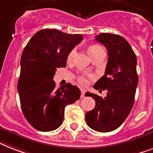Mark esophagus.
<instances>
[{
    "instance_id": "1",
    "label": "esophagus",
    "mask_w": 153,
    "mask_h": 153,
    "mask_svg": "<svg viewBox=\"0 0 153 153\" xmlns=\"http://www.w3.org/2000/svg\"><path fill=\"white\" fill-rule=\"evenodd\" d=\"M80 91H81V94H80V98H84V94H85V90L84 89H80Z\"/></svg>"
}]
</instances>
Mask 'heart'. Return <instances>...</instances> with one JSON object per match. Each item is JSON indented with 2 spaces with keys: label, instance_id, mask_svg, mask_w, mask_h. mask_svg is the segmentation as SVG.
<instances>
[{
  "label": "heart",
  "instance_id": "obj_1",
  "mask_svg": "<svg viewBox=\"0 0 153 153\" xmlns=\"http://www.w3.org/2000/svg\"><path fill=\"white\" fill-rule=\"evenodd\" d=\"M103 49L101 48L100 46H98L97 45H91L88 48V53H89V55H91V57L94 56V55H96L97 53H98L99 51H102ZM76 55V49H73L70 51V52L68 54V56H67V60L69 62L72 61L73 59L74 58ZM79 83L83 85H85V84H88V79H86L85 77L84 76H81V77L79 78Z\"/></svg>",
  "mask_w": 153,
  "mask_h": 153
}]
</instances>
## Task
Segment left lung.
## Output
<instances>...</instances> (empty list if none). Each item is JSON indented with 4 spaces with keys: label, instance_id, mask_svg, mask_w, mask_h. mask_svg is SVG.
<instances>
[{
    "label": "left lung",
    "instance_id": "left-lung-1",
    "mask_svg": "<svg viewBox=\"0 0 153 153\" xmlns=\"http://www.w3.org/2000/svg\"><path fill=\"white\" fill-rule=\"evenodd\" d=\"M95 40L106 48L108 62L105 75L93 86L95 90L107 91L104 98L86 92L95 101V107L85 114L87 124L98 132H110L124 122L133 107L138 83L137 58L123 36L100 33Z\"/></svg>",
    "mask_w": 153,
    "mask_h": 153
}]
</instances>
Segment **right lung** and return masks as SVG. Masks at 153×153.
<instances>
[{
	"mask_svg": "<svg viewBox=\"0 0 153 153\" xmlns=\"http://www.w3.org/2000/svg\"><path fill=\"white\" fill-rule=\"evenodd\" d=\"M82 40L81 34L44 29L25 47L17 87L24 117L35 129H57L63 122L65 107L80 97L79 88L69 83L56 88L53 76L57 68L66 66L68 54Z\"/></svg>",
	"mask_w": 153,
	"mask_h": 153,
	"instance_id": "obj_1",
	"label": "right lung"
}]
</instances>
